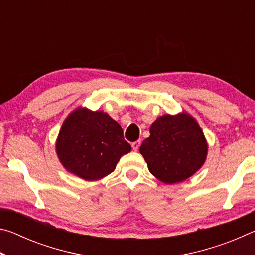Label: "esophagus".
<instances>
[{
	"mask_svg": "<svg viewBox=\"0 0 255 255\" xmlns=\"http://www.w3.org/2000/svg\"><path fill=\"white\" fill-rule=\"evenodd\" d=\"M139 146H140V140H136V141H133V143L131 144V147H132V149L135 150H138V148H139Z\"/></svg>",
	"mask_w": 255,
	"mask_h": 255,
	"instance_id": "obj_1",
	"label": "esophagus"
}]
</instances>
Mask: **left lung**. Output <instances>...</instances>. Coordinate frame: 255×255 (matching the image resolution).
<instances>
[{"label":"left lung","mask_w":255,"mask_h":255,"mask_svg":"<svg viewBox=\"0 0 255 255\" xmlns=\"http://www.w3.org/2000/svg\"><path fill=\"white\" fill-rule=\"evenodd\" d=\"M149 132L139 152L150 173L163 182L187 180L205 163V136L199 125L188 114L164 115L152 124Z\"/></svg>","instance_id":"1"}]
</instances>
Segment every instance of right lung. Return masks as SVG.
Segmentation results:
<instances>
[{
  "mask_svg": "<svg viewBox=\"0 0 255 255\" xmlns=\"http://www.w3.org/2000/svg\"><path fill=\"white\" fill-rule=\"evenodd\" d=\"M130 149L117 122L106 112L85 108H79L68 116L56 144L64 167L88 181L111 173L120 157Z\"/></svg>",
  "mask_w": 255,
  "mask_h": 255,
  "instance_id": "add662e5",
  "label": "right lung"
}]
</instances>
